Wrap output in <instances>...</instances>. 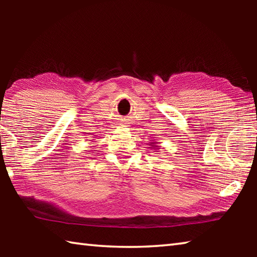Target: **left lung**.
<instances>
[{
	"instance_id": "left-lung-1",
	"label": "left lung",
	"mask_w": 257,
	"mask_h": 257,
	"mask_svg": "<svg viewBox=\"0 0 257 257\" xmlns=\"http://www.w3.org/2000/svg\"><path fill=\"white\" fill-rule=\"evenodd\" d=\"M152 147H155V146H153V145H152Z\"/></svg>"
}]
</instances>
